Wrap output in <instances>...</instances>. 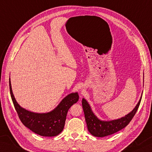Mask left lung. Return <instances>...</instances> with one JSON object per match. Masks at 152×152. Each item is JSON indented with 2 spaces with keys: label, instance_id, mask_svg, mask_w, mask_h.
Segmentation results:
<instances>
[{
  "label": "left lung",
  "instance_id": "1",
  "mask_svg": "<svg viewBox=\"0 0 152 152\" xmlns=\"http://www.w3.org/2000/svg\"><path fill=\"white\" fill-rule=\"evenodd\" d=\"M142 99L140 97L137 105L131 112L126 115L124 117L112 121H102L98 118L92 111L90 105L84 98L82 101V107L84 110L85 119L87 124L88 131L96 137H104L113 134L117 132L119 130L124 129L132 119L134 116L139 107Z\"/></svg>",
  "mask_w": 152,
  "mask_h": 152
}]
</instances>
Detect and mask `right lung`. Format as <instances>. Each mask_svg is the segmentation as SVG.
Wrapping results in <instances>:
<instances>
[{"instance_id": "right-lung-1", "label": "right lung", "mask_w": 152, "mask_h": 152, "mask_svg": "<svg viewBox=\"0 0 152 152\" xmlns=\"http://www.w3.org/2000/svg\"><path fill=\"white\" fill-rule=\"evenodd\" d=\"M9 86L12 100L20 121L32 132L42 136L52 137L57 136L62 131L68 109L79 99L78 92L71 93L51 111L38 113L28 111L18 103L12 90L10 79H9Z\"/></svg>"}]
</instances>
